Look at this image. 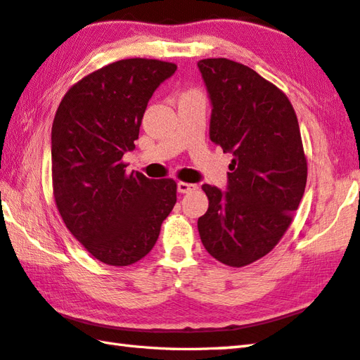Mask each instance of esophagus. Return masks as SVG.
I'll return each instance as SVG.
<instances>
[{
  "mask_svg": "<svg viewBox=\"0 0 360 360\" xmlns=\"http://www.w3.org/2000/svg\"><path fill=\"white\" fill-rule=\"evenodd\" d=\"M176 190H179V193L185 194V193H190L193 190H196V185L186 184V181H179V184H176Z\"/></svg>",
  "mask_w": 360,
  "mask_h": 360,
  "instance_id": "34e87169",
  "label": "esophagus"
}]
</instances>
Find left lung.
Returning a JSON list of instances; mask_svg holds the SVG:
<instances>
[{
    "label": "left lung",
    "mask_w": 360,
    "mask_h": 360,
    "mask_svg": "<svg viewBox=\"0 0 360 360\" xmlns=\"http://www.w3.org/2000/svg\"><path fill=\"white\" fill-rule=\"evenodd\" d=\"M212 101L210 139L232 153L228 191L204 185L198 219L209 255L229 267L266 256L285 236L307 185L297 115L285 93L228 58L198 63Z\"/></svg>",
    "instance_id": "obj_1"
}]
</instances>
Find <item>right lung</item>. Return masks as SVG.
<instances>
[{
  "label": "right lung",
  "mask_w": 360,
  "mask_h": 360,
  "mask_svg": "<svg viewBox=\"0 0 360 360\" xmlns=\"http://www.w3.org/2000/svg\"><path fill=\"white\" fill-rule=\"evenodd\" d=\"M174 63L128 58L69 88L52 124V186L69 232L98 261L124 267L155 247L176 202L172 179L126 174L143 112Z\"/></svg>",
  "instance_id": "right-lung-1"
}]
</instances>
